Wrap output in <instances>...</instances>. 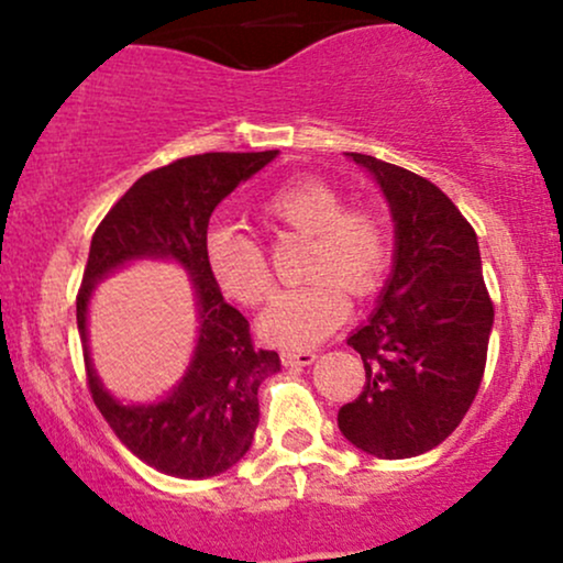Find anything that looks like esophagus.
Masks as SVG:
<instances>
[{
    "instance_id": "esophagus-1",
    "label": "esophagus",
    "mask_w": 563,
    "mask_h": 563,
    "mask_svg": "<svg viewBox=\"0 0 563 563\" xmlns=\"http://www.w3.org/2000/svg\"><path fill=\"white\" fill-rule=\"evenodd\" d=\"M314 357H318V354H314V349H290V346L280 349L283 365H288V367H294V365H312Z\"/></svg>"
}]
</instances>
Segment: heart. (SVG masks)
Wrapping results in <instances>:
<instances>
[{"mask_svg": "<svg viewBox=\"0 0 563 563\" xmlns=\"http://www.w3.org/2000/svg\"><path fill=\"white\" fill-rule=\"evenodd\" d=\"M267 228L309 235L303 286L275 296L262 318L267 339L283 346H307L325 339L346 318V294L371 296L384 283L391 238L384 217L365 203H344L335 185L320 177H296L269 190L260 203ZM206 264L219 288L243 307H260L273 294L264 245L232 228L209 230Z\"/></svg>", "mask_w": 563, "mask_h": 563, "instance_id": "heart-1", "label": "heart"}]
</instances>
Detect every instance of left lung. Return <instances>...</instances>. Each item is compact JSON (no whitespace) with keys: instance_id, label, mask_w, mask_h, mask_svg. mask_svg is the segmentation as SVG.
I'll return each instance as SVG.
<instances>
[{"instance_id":"8db88e82","label":"left lung","mask_w":563,"mask_h":563,"mask_svg":"<svg viewBox=\"0 0 563 563\" xmlns=\"http://www.w3.org/2000/svg\"><path fill=\"white\" fill-rule=\"evenodd\" d=\"M376 174L397 222V262L380 307L346 344L365 384L339 429L367 455L399 461L444 442L474 402L495 307L476 232L434 183L402 166L346 153Z\"/></svg>"}]
</instances>
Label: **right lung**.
Returning <instances> with one entry per match:
<instances>
[{"mask_svg": "<svg viewBox=\"0 0 563 563\" xmlns=\"http://www.w3.org/2000/svg\"><path fill=\"white\" fill-rule=\"evenodd\" d=\"M277 156L203 153L177 158L134 183L97 224L76 296L87 386L113 434L142 463L179 479H209L249 452L260 426V384L280 371L277 352L251 339L249 320L224 301L203 243L211 211L243 179ZM140 255H169L194 275L201 307V335L191 371L164 404L119 406L99 386L86 349V301L93 283Z\"/></svg>", "mask_w": 563, "mask_h": 563, "instance_id": "add662e5", "label": "right lung"}]
</instances>
